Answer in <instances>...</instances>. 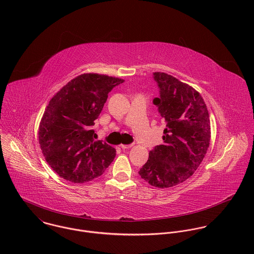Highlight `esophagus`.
Returning <instances> with one entry per match:
<instances>
[{
    "instance_id": "esophagus-1",
    "label": "esophagus",
    "mask_w": 254,
    "mask_h": 254,
    "mask_svg": "<svg viewBox=\"0 0 254 254\" xmlns=\"http://www.w3.org/2000/svg\"><path fill=\"white\" fill-rule=\"evenodd\" d=\"M133 146V144H130V145H121V147L123 148V149H127V148H130V147H132Z\"/></svg>"
}]
</instances>
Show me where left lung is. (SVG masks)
Returning a JSON list of instances; mask_svg holds the SVG:
<instances>
[{"label":"left lung","instance_id":"8db88e82","mask_svg":"<svg viewBox=\"0 0 254 254\" xmlns=\"http://www.w3.org/2000/svg\"><path fill=\"white\" fill-rule=\"evenodd\" d=\"M159 97L152 103L166 123L163 145H155L139 174L156 188H170L198 168L210 142V121L201 96L166 73H153Z\"/></svg>","mask_w":254,"mask_h":254}]
</instances>
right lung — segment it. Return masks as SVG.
Wrapping results in <instances>:
<instances>
[{
  "label": "right lung",
  "instance_id": "right-lung-1",
  "mask_svg": "<svg viewBox=\"0 0 254 254\" xmlns=\"http://www.w3.org/2000/svg\"><path fill=\"white\" fill-rule=\"evenodd\" d=\"M123 79L82 74L68 82L50 101L39 126V143L46 161L62 178L91 181L109 167L115 149L95 141L92 129L109 93Z\"/></svg>",
  "mask_w": 254,
  "mask_h": 254
}]
</instances>
